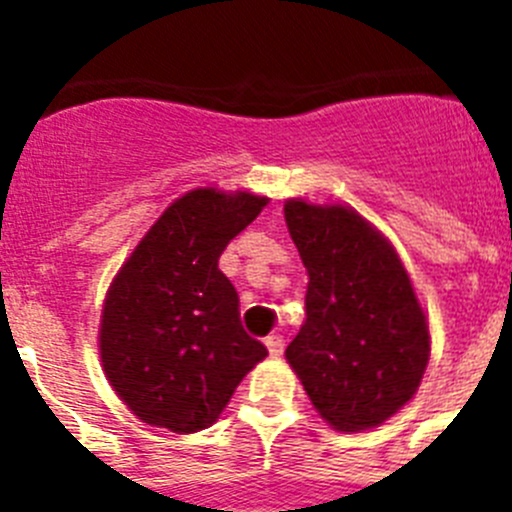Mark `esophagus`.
<instances>
[{"label":"esophagus","instance_id":"esophagus-1","mask_svg":"<svg viewBox=\"0 0 512 512\" xmlns=\"http://www.w3.org/2000/svg\"><path fill=\"white\" fill-rule=\"evenodd\" d=\"M266 348H269L271 356L284 354V336H269L266 338Z\"/></svg>","mask_w":512,"mask_h":512}]
</instances>
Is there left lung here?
Listing matches in <instances>:
<instances>
[{
    "instance_id": "1",
    "label": "left lung",
    "mask_w": 512,
    "mask_h": 512,
    "mask_svg": "<svg viewBox=\"0 0 512 512\" xmlns=\"http://www.w3.org/2000/svg\"><path fill=\"white\" fill-rule=\"evenodd\" d=\"M284 220L310 277L287 361L336 431L374 428L415 395L431 354L408 271L348 207L287 200Z\"/></svg>"
}]
</instances>
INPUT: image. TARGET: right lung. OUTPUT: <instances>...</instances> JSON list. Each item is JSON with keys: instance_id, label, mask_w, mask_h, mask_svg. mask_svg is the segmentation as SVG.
Returning a JSON list of instances; mask_svg holds the SVG:
<instances>
[{"instance_id": "right-lung-1", "label": "right lung", "mask_w": 512, "mask_h": 512, "mask_svg": "<svg viewBox=\"0 0 512 512\" xmlns=\"http://www.w3.org/2000/svg\"><path fill=\"white\" fill-rule=\"evenodd\" d=\"M266 197L205 187L166 207L104 300L99 356L120 400L174 433L217 420L269 351L241 325L238 292L217 269Z\"/></svg>"}]
</instances>
